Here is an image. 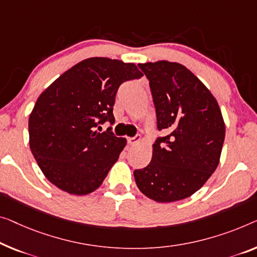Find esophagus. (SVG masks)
Segmentation results:
<instances>
[{"label": "esophagus", "mask_w": 257, "mask_h": 257, "mask_svg": "<svg viewBox=\"0 0 257 257\" xmlns=\"http://www.w3.org/2000/svg\"><path fill=\"white\" fill-rule=\"evenodd\" d=\"M141 136H135V137H128V144L132 145V147H134V145H137L141 142Z\"/></svg>", "instance_id": "obj_1"}]
</instances>
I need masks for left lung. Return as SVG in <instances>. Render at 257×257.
I'll return each mask as SVG.
<instances>
[{
    "mask_svg": "<svg viewBox=\"0 0 257 257\" xmlns=\"http://www.w3.org/2000/svg\"><path fill=\"white\" fill-rule=\"evenodd\" d=\"M150 82L157 128L167 135L153 143L152 159L135 170L136 185L160 203L183 200L202 188L219 164L225 123L204 84L178 62L140 63Z\"/></svg>",
    "mask_w": 257,
    "mask_h": 257,
    "instance_id": "1",
    "label": "left lung"
}]
</instances>
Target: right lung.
I'll return each mask as SVG.
<instances>
[{
	"mask_svg": "<svg viewBox=\"0 0 257 257\" xmlns=\"http://www.w3.org/2000/svg\"><path fill=\"white\" fill-rule=\"evenodd\" d=\"M142 76L134 63L90 57L39 95L29 118L30 149L49 182L71 195L99 188L127 140L95 128L114 123L118 86Z\"/></svg>",
	"mask_w": 257,
	"mask_h": 257,
	"instance_id": "right-lung-1",
	"label": "right lung"
}]
</instances>
